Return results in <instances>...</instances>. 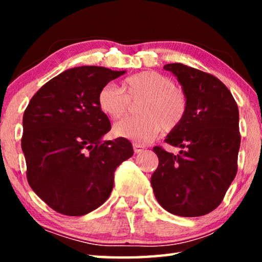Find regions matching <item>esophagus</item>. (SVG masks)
Returning <instances> with one entry per match:
<instances>
[{
  "instance_id": "obj_1",
  "label": "esophagus",
  "mask_w": 262,
  "mask_h": 262,
  "mask_svg": "<svg viewBox=\"0 0 262 262\" xmlns=\"http://www.w3.org/2000/svg\"><path fill=\"white\" fill-rule=\"evenodd\" d=\"M133 148H134V152H135V154H140V152H142V151H143V150L145 149V148L143 147V145L137 144V143L133 144Z\"/></svg>"
}]
</instances>
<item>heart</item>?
Wrapping results in <instances>:
<instances>
[{
    "instance_id": "1",
    "label": "heart",
    "mask_w": 262,
    "mask_h": 262,
    "mask_svg": "<svg viewBox=\"0 0 262 262\" xmlns=\"http://www.w3.org/2000/svg\"><path fill=\"white\" fill-rule=\"evenodd\" d=\"M99 110L110 119L119 120L129 112L130 104H137L141 117L115 123L113 133L137 144H147L162 129L170 133L184 122L188 112V96L183 88L174 85L161 73L142 72L122 82L121 89L106 84L97 96Z\"/></svg>"
}]
</instances>
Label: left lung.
I'll return each mask as SVG.
<instances>
[{"instance_id": "1", "label": "left lung", "mask_w": 262, "mask_h": 262, "mask_svg": "<svg viewBox=\"0 0 262 262\" xmlns=\"http://www.w3.org/2000/svg\"><path fill=\"white\" fill-rule=\"evenodd\" d=\"M188 96L184 122L165 142L179 155L154 147L158 167L151 176L154 194L164 209L198 217L216 209L237 174L241 147L236 100L219 78L183 63H168Z\"/></svg>"}]
</instances>
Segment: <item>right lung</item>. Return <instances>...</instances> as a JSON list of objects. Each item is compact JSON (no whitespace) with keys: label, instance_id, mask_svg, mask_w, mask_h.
Masks as SVG:
<instances>
[{"label":"right lung","instance_id":"1","mask_svg":"<svg viewBox=\"0 0 262 262\" xmlns=\"http://www.w3.org/2000/svg\"><path fill=\"white\" fill-rule=\"evenodd\" d=\"M125 73L96 66L68 69L43 84L25 110L26 178L62 215L82 216L103 205L112 192L115 168L134 154L127 139L100 140L111 122L97 96Z\"/></svg>","mask_w":262,"mask_h":262}]
</instances>
